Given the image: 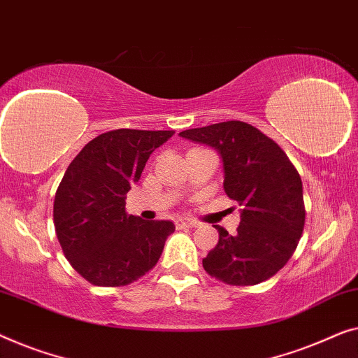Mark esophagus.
<instances>
[{
    "label": "esophagus",
    "instance_id": "1",
    "mask_svg": "<svg viewBox=\"0 0 358 358\" xmlns=\"http://www.w3.org/2000/svg\"><path fill=\"white\" fill-rule=\"evenodd\" d=\"M175 225H177V229H191V227H198V222H194V220L191 219L180 217L175 220Z\"/></svg>",
    "mask_w": 358,
    "mask_h": 358
}]
</instances>
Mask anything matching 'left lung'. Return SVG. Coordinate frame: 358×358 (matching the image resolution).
<instances>
[{
	"label": "left lung",
	"instance_id": "1",
	"mask_svg": "<svg viewBox=\"0 0 358 358\" xmlns=\"http://www.w3.org/2000/svg\"><path fill=\"white\" fill-rule=\"evenodd\" d=\"M181 138L213 145L224 162V189L241 206L235 235L220 225L219 243L203 259L210 278L256 285L292 258L305 227L301 178L279 144L245 122L186 129Z\"/></svg>",
	"mask_w": 358,
	"mask_h": 358
}]
</instances>
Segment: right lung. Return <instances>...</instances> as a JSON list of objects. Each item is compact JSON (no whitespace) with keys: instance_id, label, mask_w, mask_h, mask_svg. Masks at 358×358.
<instances>
[{"instance_id":"obj_1","label":"right lung","mask_w":358,"mask_h":358,"mask_svg":"<svg viewBox=\"0 0 358 358\" xmlns=\"http://www.w3.org/2000/svg\"><path fill=\"white\" fill-rule=\"evenodd\" d=\"M173 133L123 128L99 134L59 181L53 203L58 241L69 264L92 285H128L157 264L173 222L129 215L124 199L149 155Z\"/></svg>"}]
</instances>
